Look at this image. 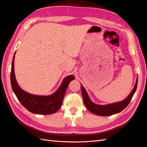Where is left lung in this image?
<instances>
[{
    "label": "left lung",
    "instance_id": "obj_1",
    "mask_svg": "<svg viewBox=\"0 0 147 147\" xmlns=\"http://www.w3.org/2000/svg\"><path fill=\"white\" fill-rule=\"evenodd\" d=\"M137 83L138 78L137 79L136 83H135L133 90L131 91L129 96H128L125 100L121 101V102H116L109 105H106V106H100V105H97L94 103H93L92 101L90 100L88 94L86 92L83 86L81 85L82 98H83V101L85 104V106L89 111L92 112L93 114L100 116H109L117 114V113H119L123 111L130 103L131 99H132V97L134 94V93L136 91Z\"/></svg>",
    "mask_w": 147,
    "mask_h": 147
}]
</instances>
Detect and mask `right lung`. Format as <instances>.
Instances as JSON below:
<instances>
[{
    "instance_id": "1",
    "label": "right lung",
    "mask_w": 147,
    "mask_h": 147,
    "mask_svg": "<svg viewBox=\"0 0 147 147\" xmlns=\"http://www.w3.org/2000/svg\"><path fill=\"white\" fill-rule=\"evenodd\" d=\"M14 58L15 55L11 68L10 82L13 92L22 106L30 112L36 114L48 115L57 112L61 107L67 86L71 81L74 80V77L73 75L66 77L59 89L52 95L40 96L30 94L23 91L17 84L14 73Z\"/></svg>"
}]
</instances>
